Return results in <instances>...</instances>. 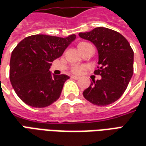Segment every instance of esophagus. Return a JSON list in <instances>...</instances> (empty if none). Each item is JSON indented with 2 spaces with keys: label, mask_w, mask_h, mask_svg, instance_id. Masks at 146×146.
Returning <instances> with one entry per match:
<instances>
[{
  "label": "esophagus",
  "mask_w": 146,
  "mask_h": 146,
  "mask_svg": "<svg viewBox=\"0 0 146 146\" xmlns=\"http://www.w3.org/2000/svg\"><path fill=\"white\" fill-rule=\"evenodd\" d=\"M72 78L74 79V80H78V79H80V77H79V76H72Z\"/></svg>",
  "instance_id": "esophagus-1"
}]
</instances>
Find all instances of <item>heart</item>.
<instances>
[{"instance_id":"1","label":"heart","mask_w":146,"mask_h":146,"mask_svg":"<svg viewBox=\"0 0 146 146\" xmlns=\"http://www.w3.org/2000/svg\"><path fill=\"white\" fill-rule=\"evenodd\" d=\"M87 44V42H80L79 44H78V47H80L81 46H84V45ZM83 67L82 66H76V67H74L73 69V72L75 73H80L82 72V70H83Z\"/></svg>"}]
</instances>
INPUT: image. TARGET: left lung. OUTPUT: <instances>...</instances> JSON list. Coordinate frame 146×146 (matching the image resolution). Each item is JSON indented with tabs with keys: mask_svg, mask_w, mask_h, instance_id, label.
I'll return each instance as SVG.
<instances>
[{
	"mask_svg": "<svg viewBox=\"0 0 146 146\" xmlns=\"http://www.w3.org/2000/svg\"><path fill=\"white\" fill-rule=\"evenodd\" d=\"M79 36L97 49L99 67L95 74L102 77L84 91V97L98 106L111 104L122 96L133 76V50L124 36L106 27L80 32Z\"/></svg>",
	"mask_w": 146,
	"mask_h": 146,
	"instance_id": "8db88e82",
	"label": "left lung"
}]
</instances>
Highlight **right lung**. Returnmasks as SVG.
Returning <instances> with one entry per match:
<instances>
[{
    "instance_id": "obj_1",
    "label": "right lung",
    "mask_w": 146,
    "mask_h": 146,
    "mask_svg": "<svg viewBox=\"0 0 146 146\" xmlns=\"http://www.w3.org/2000/svg\"><path fill=\"white\" fill-rule=\"evenodd\" d=\"M75 38V35L66 38L35 35L18 43L12 52L9 78L22 101L33 108H46L60 97L70 76L52 74L50 68Z\"/></svg>"
}]
</instances>
